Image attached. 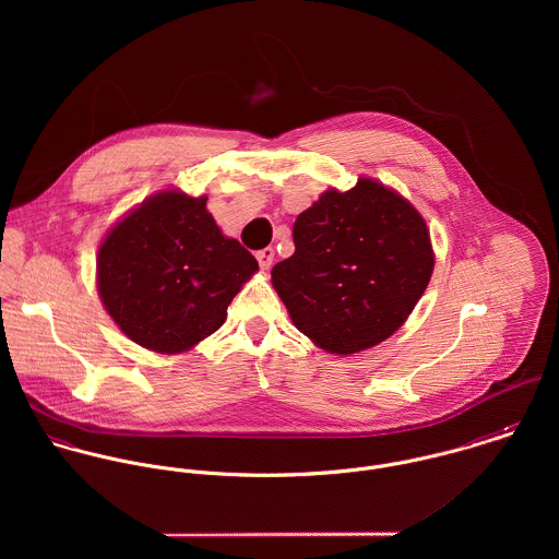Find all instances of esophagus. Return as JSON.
<instances>
[{
  "mask_svg": "<svg viewBox=\"0 0 559 559\" xmlns=\"http://www.w3.org/2000/svg\"><path fill=\"white\" fill-rule=\"evenodd\" d=\"M255 258H258V264H260V269L269 271V269H271V264H273L275 251H273V247H264V249H260V251L255 253Z\"/></svg>",
  "mask_w": 559,
  "mask_h": 559,
  "instance_id": "esophagus-1",
  "label": "esophagus"
}]
</instances>
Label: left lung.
Listing matches in <instances>:
<instances>
[{
    "mask_svg": "<svg viewBox=\"0 0 559 559\" xmlns=\"http://www.w3.org/2000/svg\"><path fill=\"white\" fill-rule=\"evenodd\" d=\"M295 253L271 271L293 324L331 355L372 348L421 299L435 251L419 211L392 187L361 176L326 189L293 228Z\"/></svg>",
    "mask_w": 559,
    "mask_h": 559,
    "instance_id": "8db88e82",
    "label": "left lung"
}]
</instances>
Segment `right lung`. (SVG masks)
<instances>
[{
  "label": "right lung",
  "mask_w": 559,
  "mask_h": 559,
  "mask_svg": "<svg viewBox=\"0 0 559 559\" xmlns=\"http://www.w3.org/2000/svg\"><path fill=\"white\" fill-rule=\"evenodd\" d=\"M206 195L153 193L116 222L96 253L103 308L135 344L178 355L215 333L255 258L215 224Z\"/></svg>",
  "instance_id": "right-lung-1"
}]
</instances>
